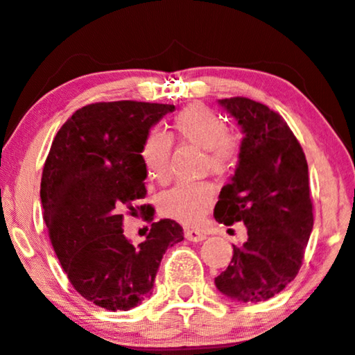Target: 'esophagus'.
<instances>
[{"label":"esophagus","mask_w":355,"mask_h":355,"mask_svg":"<svg viewBox=\"0 0 355 355\" xmlns=\"http://www.w3.org/2000/svg\"><path fill=\"white\" fill-rule=\"evenodd\" d=\"M185 238L189 241H193V243H200V241H203L205 238H207V234L205 233H202V232H198V230H185Z\"/></svg>","instance_id":"obj_1"}]
</instances>
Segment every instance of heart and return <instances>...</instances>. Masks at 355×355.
Masks as SVG:
<instances>
[{"instance_id":"obj_1","label":"heart","mask_w":355,"mask_h":355,"mask_svg":"<svg viewBox=\"0 0 355 355\" xmlns=\"http://www.w3.org/2000/svg\"><path fill=\"white\" fill-rule=\"evenodd\" d=\"M172 129L182 142L205 152L203 168L216 175L232 172L238 162L240 145L230 135L221 115L205 104H191L173 117ZM172 144L165 134L152 130L145 135L140 147V160L148 178L165 182L168 178V162ZM216 198L211 183H180L165 191L160 198V210L168 218L187 226L202 223Z\"/></svg>"}]
</instances>
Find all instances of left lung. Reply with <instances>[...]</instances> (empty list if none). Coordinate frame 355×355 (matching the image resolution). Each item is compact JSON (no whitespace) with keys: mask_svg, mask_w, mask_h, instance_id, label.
<instances>
[{"mask_svg":"<svg viewBox=\"0 0 355 355\" xmlns=\"http://www.w3.org/2000/svg\"><path fill=\"white\" fill-rule=\"evenodd\" d=\"M218 104L241 127L243 140L213 215L223 225L243 221L248 240L233 245L215 286L233 301H268L296 277L313 232L306 155L288 123L264 104L246 97Z\"/></svg>","mask_w":355,"mask_h":355,"instance_id":"8db88e82","label":"left lung"}]
</instances>
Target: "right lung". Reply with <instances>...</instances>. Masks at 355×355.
<instances>
[{
	"label": "right lung",
	"mask_w": 355,
	"mask_h": 355,
	"mask_svg": "<svg viewBox=\"0 0 355 355\" xmlns=\"http://www.w3.org/2000/svg\"><path fill=\"white\" fill-rule=\"evenodd\" d=\"M170 104L119 101L76 110L59 129L41 178V203L53 248L80 296L107 311H129L152 294L165 251L183 240L177 221L152 223L134 246L123 213L152 220L140 160L145 135Z\"/></svg>",
	"instance_id": "1"
}]
</instances>
